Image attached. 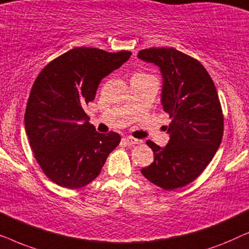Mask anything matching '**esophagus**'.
<instances>
[{
  "label": "esophagus",
  "instance_id": "34e87169",
  "mask_svg": "<svg viewBox=\"0 0 249 249\" xmlns=\"http://www.w3.org/2000/svg\"><path fill=\"white\" fill-rule=\"evenodd\" d=\"M124 142H127L128 145H136V144H141L142 141H139V139H136V138H132V137H124L122 139Z\"/></svg>",
  "mask_w": 249,
  "mask_h": 249
}]
</instances>
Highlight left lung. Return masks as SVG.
<instances>
[{
    "instance_id": "left-lung-1",
    "label": "left lung",
    "mask_w": 249,
    "mask_h": 249,
    "mask_svg": "<svg viewBox=\"0 0 249 249\" xmlns=\"http://www.w3.org/2000/svg\"><path fill=\"white\" fill-rule=\"evenodd\" d=\"M137 56L159 67L161 103L171 119L164 127L168 145L146 142L154 162L141 172L165 190L181 188L203 172L222 141L223 115L215 85L198 61L172 47L142 50Z\"/></svg>"
}]
</instances>
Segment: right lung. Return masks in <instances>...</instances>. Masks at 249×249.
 Here are the masks:
<instances>
[{
    "mask_svg": "<svg viewBox=\"0 0 249 249\" xmlns=\"http://www.w3.org/2000/svg\"><path fill=\"white\" fill-rule=\"evenodd\" d=\"M130 55L128 51L77 47L54 59L36 78L26 107V135L40 168L56 185L69 189L88 185L120 142L117 132H97L84 107L94 101L101 80Z\"/></svg>",
    "mask_w": 249,
    "mask_h": 249,
    "instance_id": "right-lung-1",
    "label": "right lung"
}]
</instances>
